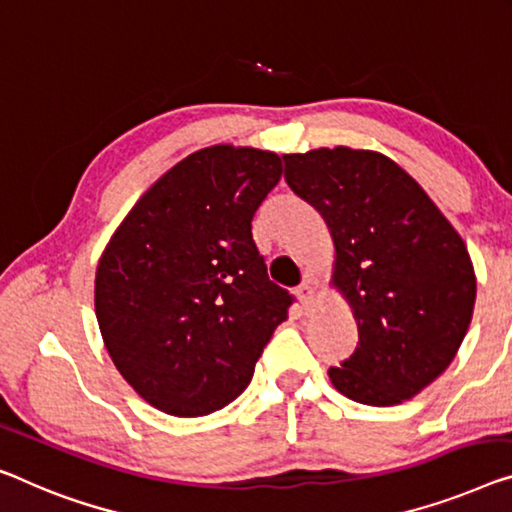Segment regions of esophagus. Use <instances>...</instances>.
<instances>
[{
	"mask_svg": "<svg viewBox=\"0 0 512 512\" xmlns=\"http://www.w3.org/2000/svg\"><path fill=\"white\" fill-rule=\"evenodd\" d=\"M296 299L301 301L303 310L312 308V303H315V285H312V280H305L303 285L296 289Z\"/></svg>",
	"mask_w": 512,
	"mask_h": 512,
	"instance_id": "obj_1",
	"label": "esophagus"
}]
</instances>
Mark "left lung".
I'll return each instance as SVG.
<instances>
[{
	"label": "left lung",
	"mask_w": 512,
	"mask_h": 512,
	"mask_svg": "<svg viewBox=\"0 0 512 512\" xmlns=\"http://www.w3.org/2000/svg\"><path fill=\"white\" fill-rule=\"evenodd\" d=\"M285 181L322 213L358 345L331 384L349 400L391 407L444 372L469 331L476 273L462 236L425 190L379 151L285 154Z\"/></svg>",
	"instance_id": "1"
}]
</instances>
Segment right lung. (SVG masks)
<instances>
[{
	"label": "right lung",
	"mask_w": 512,
	"mask_h": 512,
	"mask_svg": "<svg viewBox=\"0 0 512 512\" xmlns=\"http://www.w3.org/2000/svg\"><path fill=\"white\" fill-rule=\"evenodd\" d=\"M273 151L213 144L167 170L96 266L105 349L151 407L195 418L246 391L292 296L273 285L253 216L280 181Z\"/></svg>",
	"instance_id": "obj_1"
}]
</instances>
